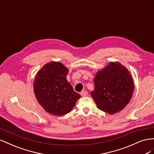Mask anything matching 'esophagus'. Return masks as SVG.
Masks as SVG:
<instances>
[{"mask_svg": "<svg viewBox=\"0 0 154 154\" xmlns=\"http://www.w3.org/2000/svg\"><path fill=\"white\" fill-rule=\"evenodd\" d=\"M80 94L82 97H85L87 96V92L86 91H83L80 92Z\"/></svg>", "mask_w": 154, "mask_h": 154, "instance_id": "obj_1", "label": "esophagus"}]
</instances>
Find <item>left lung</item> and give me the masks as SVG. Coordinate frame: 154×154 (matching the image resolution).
<instances>
[{
  "mask_svg": "<svg viewBox=\"0 0 154 154\" xmlns=\"http://www.w3.org/2000/svg\"><path fill=\"white\" fill-rule=\"evenodd\" d=\"M95 88L91 92L97 107L109 114L122 110L133 95V78L127 68L118 62H111L97 71Z\"/></svg>",
  "mask_w": 154,
  "mask_h": 154,
  "instance_id": "left-lung-1",
  "label": "left lung"
}]
</instances>
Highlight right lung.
I'll list each match as a JSON object with an SVG mask.
<instances>
[{
	"mask_svg": "<svg viewBox=\"0 0 154 154\" xmlns=\"http://www.w3.org/2000/svg\"><path fill=\"white\" fill-rule=\"evenodd\" d=\"M69 69L59 62L45 64L36 73L33 91L38 103L47 112L61 116L70 112L81 96L67 82Z\"/></svg>",
	"mask_w": 154,
	"mask_h": 154,
	"instance_id": "add662e5",
	"label": "right lung"
}]
</instances>
